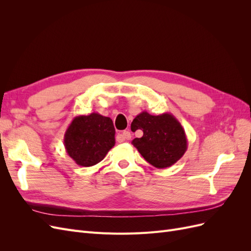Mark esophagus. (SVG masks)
<instances>
[{"mask_svg": "<svg viewBox=\"0 0 251 251\" xmlns=\"http://www.w3.org/2000/svg\"><path fill=\"white\" fill-rule=\"evenodd\" d=\"M131 133L128 131H124L123 133L120 134V141H124V140H130L131 139Z\"/></svg>", "mask_w": 251, "mask_h": 251, "instance_id": "obj_1", "label": "esophagus"}]
</instances>
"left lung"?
Listing matches in <instances>:
<instances>
[{
	"label": "left lung",
	"instance_id": "left-lung-1",
	"mask_svg": "<svg viewBox=\"0 0 251 251\" xmlns=\"http://www.w3.org/2000/svg\"><path fill=\"white\" fill-rule=\"evenodd\" d=\"M131 127L134 132H143L142 137L135 138L132 144L157 169L170 168L187 150L184 128L171 113L155 116L143 111L134 118Z\"/></svg>",
	"mask_w": 251,
	"mask_h": 251
}]
</instances>
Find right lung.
I'll return each mask as SVG.
<instances>
[{
	"label": "right lung",
	"mask_w": 251,
	"mask_h": 251,
	"mask_svg": "<svg viewBox=\"0 0 251 251\" xmlns=\"http://www.w3.org/2000/svg\"><path fill=\"white\" fill-rule=\"evenodd\" d=\"M67 154L88 168L100 162L115 146V128L110 117L100 113L74 117L64 136Z\"/></svg>",
	"instance_id": "obj_1"
}]
</instances>
